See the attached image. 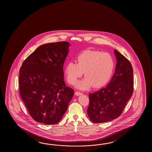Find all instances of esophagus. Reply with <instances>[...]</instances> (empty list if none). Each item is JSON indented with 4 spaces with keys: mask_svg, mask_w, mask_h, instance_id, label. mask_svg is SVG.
Returning a JSON list of instances; mask_svg holds the SVG:
<instances>
[{
    "mask_svg": "<svg viewBox=\"0 0 152 152\" xmlns=\"http://www.w3.org/2000/svg\"><path fill=\"white\" fill-rule=\"evenodd\" d=\"M75 94L76 95V96H80V95H81V94H83V93H81L80 92H78V91H76L75 92Z\"/></svg>",
    "mask_w": 152,
    "mask_h": 152,
    "instance_id": "esophagus-1",
    "label": "esophagus"
}]
</instances>
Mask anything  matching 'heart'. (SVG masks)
<instances>
[{
  "mask_svg": "<svg viewBox=\"0 0 152 152\" xmlns=\"http://www.w3.org/2000/svg\"><path fill=\"white\" fill-rule=\"evenodd\" d=\"M115 63L111 55L106 52L87 50L77 55L75 62L66 65L65 73L68 82L74 84L84 73L85 78L77 87L86 90L91 87L99 88L106 85L113 74Z\"/></svg>",
  "mask_w": 152,
  "mask_h": 152,
  "instance_id": "heart-1",
  "label": "heart"
}]
</instances>
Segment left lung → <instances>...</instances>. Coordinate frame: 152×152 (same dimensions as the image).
<instances>
[{"instance_id":"1","label":"left lung","mask_w":152,"mask_h":152,"mask_svg":"<svg viewBox=\"0 0 152 152\" xmlns=\"http://www.w3.org/2000/svg\"><path fill=\"white\" fill-rule=\"evenodd\" d=\"M117 64L115 73L107 87L90 94L87 112L94 123L116 119L122 113L134 90L133 68L131 63L115 49Z\"/></svg>"}]
</instances>
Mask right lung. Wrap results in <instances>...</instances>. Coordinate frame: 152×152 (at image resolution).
<instances>
[{"mask_svg": "<svg viewBox=\"0 0 152 152\" xmlns=\"http://www.w3.org/2000/svg\"><path fill=\"white\" fill-rule=\"evenodd\" d=\"M69 46L66 41L40 45L20 68V96L29 115L39 123L59 122L73 97L74 90L64 80Z\"/></svg>", "mask_w": 152, "mask_h": 152, "instance_id": "1", "label": "right lung"}]
</instances>
